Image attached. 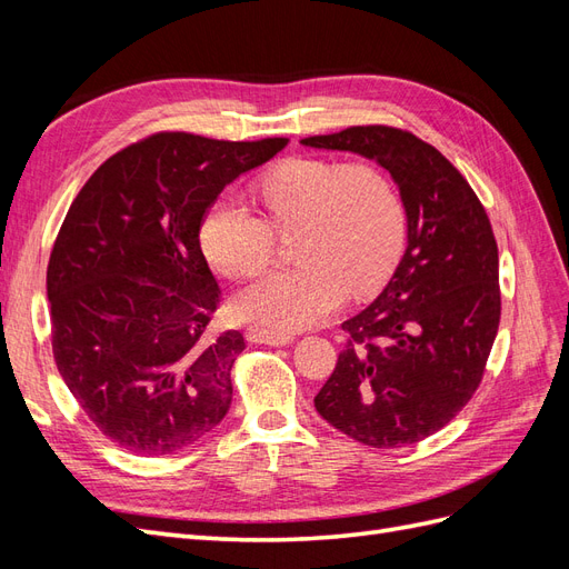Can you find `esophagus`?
Instances as JSON below:
<instances>
[{"label": "esophagus", "mask_w": 569, "mask_h": 569, "mask_svg": "<svg viewBox=\"0 0 569 569\" xmlns=\"http://www.w3.org/2000/svg\"><path fill=\"white\" fill-rule=\"evenodd\" d=\"M247 339L253 343H268V347H284V343L295 341V337L291 335H274V332L261 330V327H249Z\"/></svg>", "instance_id": "34e87169"}]
</instances>
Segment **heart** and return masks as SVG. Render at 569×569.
Returning a JSON list of instances; mask_svg holds the SVG:
<instances>
[{"mask_svg":"<svg viewBox=\"0 0 569 569\" xmlns=\"http://www.w3.org/2000/svg\"><path fill=\"white\" fill-rule=\"evenodd\" d=\"M266 218L234 197H218L201 220V249L230 280L263 272L278 237L295 234L299 263L239 291L234 313L274 335L322 322L343 295L368 297L399 263L406 244V211L387 170L375 163H341L295 157L258 182Z\"/></svg>","mask_w":569,"mask_h":569,"instance_id":"1","label":"heart"}]
</instances>
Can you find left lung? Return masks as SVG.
Segmentation results:
<instances>
[{
    "mask_svg": "<svg viewBox=\"0 0 569 569\" xmlns=\"http://www.w3.org/2000/svg\"><path fill=\"white\" fill-rule=\"evenodd\" d=\"M356 151L401 189L408 247L349 335L316 410L372 449H401L439 432L485 377L501 322L498 247L485 206L439 149L408 130L353 126L301 140Z\"/></svg>",
    "mask_w": 569,
    "mask_h": 569,
    "instance_id": "obj_1",
    "label": "left lung"
}]
</instances>
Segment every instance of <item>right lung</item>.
Masks as SVG:
<instances>
[{
    "label": "right lung",
    "instance_id": "add662e5",
    "mask_svg": "<svg viewBox=\"0 0 569 569\" xmlns=\"http://www.w3.org/2000/svg\"><path fill=\"white\" fill-rule=\"evenodd\" d=\"M287 142L149 134L68 209L47 266L51 351L84 416L128 453H176L228 416L247 343L209 332L220 287L199 230L226 184Z\"/></svg>",
    "mask_w": 569,
    "mask_h": 569
}]
</instances>
